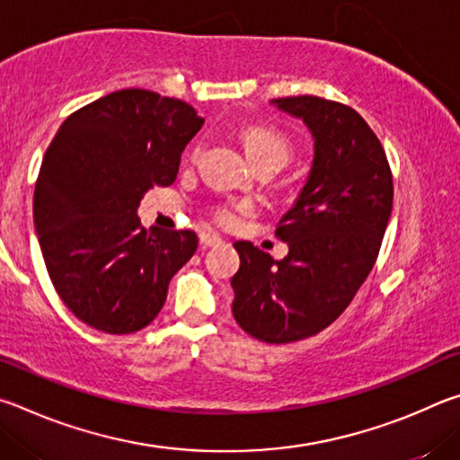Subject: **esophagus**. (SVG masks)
<instances>
[{
    "label": "esophagus",
    "mask_w": 460,
    "mask_h": 460,
    "mask_svg": "<svg viewBox=\"0 0 460 460\" xmlns=\"http://www.w3.org/2000/svg\"><path fill=\"white\" fill-rule=\"evenodd\" d=\"M199 244H201V248H212V246L222 244V238L216 236V234H201Z\"/></svg>",
    "instance_id": "1"
}]
</instances>
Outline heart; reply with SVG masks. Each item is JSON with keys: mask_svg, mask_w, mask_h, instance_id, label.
Listing matches in <instances>:
<instances>
[{"mask_svg": "<svg viewBox=\"0 0 460 460\" xmlns=\"http://www.w3.org/2000/svg\"><path fill=\"white\" fill-rule=\"evenodd\" d=\"M244 145L251 159L259 167L275 165L283 167L293 153V143L288 137L280 131V128L272 125H252L244 131ZM201 149V143H196L191 149V155H198ZM252 212L251 201H236V199H224L217 201L209 208V217L220 228H234L240 224L243 216Z\"/></svg>", "mask_w": 460, "mask_h": 460, "instance_id": "obj_1", "label": "heart"}]
</instances>
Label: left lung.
<instances>
[{
	"label": "left lung",
	"mask_w": 460,
	"mask_h": 460,
	"mask_svg": "<svg viewBox=\"0 0 460 460\" xmlns=\"http://www.w3.org/2000/svg\"><path fill=\"white\" fill-rule=\"evenodd\" d=\"M272 102L311 128L315 159L275 230L288 244L285 259L272 261L248 240L234 243L240 269L232 277V313L254 340L293 343L332 325L372 272L394 180L380 139L358 111L313 94Z\"/></svg>",
	"instance_id": "1"
}]
</instances>
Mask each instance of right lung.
Listing matches in <instances>:
<instances>
[{
	"label": "right lung",
	"mask_w": 460,
	"mask_h": 460,
	"mask_svg": "<svg viewBox=\"0 0 460 460\" xmlns=\"http://www.w3.org/2000/svg\"><path fill=\"white\" fill-rule=\"evenodd\" d=\"M201 125L188 102L125 88L72 112L48 145L34 224L56 293L83 323L125 335L159 315L198 236L147 232L137 208L153 185L175 181Z\"/></svg>",
	"instance_id": "right-lung-1"
}]
</instances>
